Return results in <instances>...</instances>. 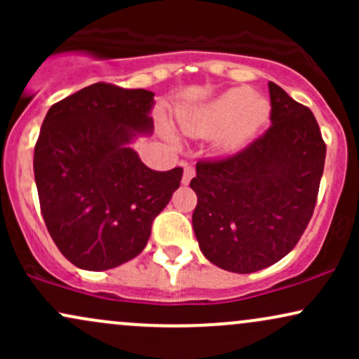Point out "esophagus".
I'll use <instances>...</instances> for the list:
<instances>
[{"label": "esophagus", "instance_id": "34e87169", "mask_svg": "<svg viewBox=\"0 0 359 359\" xmlns=\"http://www.w3.org/2000/svg\"><path fill=\"white\" fill-rule=\"evenodd\" d=\"M194 174H196V172H194L192 167H185L184 168V175H182V184L184 185H189V182H191V180H192Z\"/></svg>", "mask_w": 359, "mask_h": 359}]
</instances>
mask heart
Masks as SVG:
<instances>
[{"mask_svg": "<svg viewBox=\"0 0 359 359\" xmlns=\"http://www.w3.org/2000/svg\"><path fill=\"white\" fill-rule=\"evenodd\" d=\"M271 114L270 101L250 88L224 90L212 101L179 111V125L185 135L208 138L217 135L221 154L241 151L257 138Z\"/></svg>", "mask_w": 359, "mask_h": 359, "instance_id": "obj_1", "label": "heart"}]
</instances>
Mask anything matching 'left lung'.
Returning a JSON list of instances; mask_svg holds the SVG:
<instances>
[{
    "mask_svg": "<svg viewBox=\"0 0 359 359\" xmlns=\"http://www.w3.org/2000/svg\"><path fill=\"white\" fill-rule=\"evenodd\" d=\"M271 126L241 154L199 162L192 228L222 270L253 273L294 250L311 221L325 145L312 111L269 82Z\"/></svg>",
    "mask_w": 359,
    "mask_h": 359,
    "instance_id": "8db88e82",
    "label": "left lung"
}]
</instances>
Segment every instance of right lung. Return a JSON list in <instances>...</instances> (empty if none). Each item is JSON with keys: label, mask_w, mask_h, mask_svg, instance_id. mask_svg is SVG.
Returning <instances> with one entry per match:
<instances>
[{"label": "right lung", "mask_w": 359, "mask_h": 359, "mask_svg": "<svg viewBox=\"0 0 359 359\" xmlns=\"http://www.w3.org/2000/svg\"><path fill=\"white\" fill-rule=\"evenodd\" d=\"M155 94L88 86L53 104L35 145L40 209L53 243L82 270L102 271L147 246L182 168L155 172L131 147L151 135Z\"/></svg>", "instance_id": "1"}]
</instances>
